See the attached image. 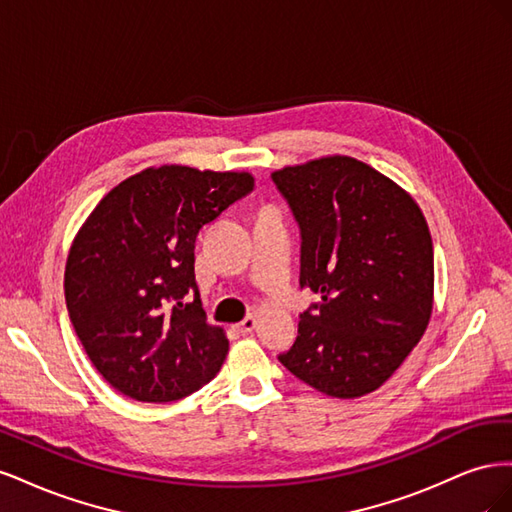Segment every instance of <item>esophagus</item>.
<instances>
[{
  "mask_svg": "<svg viewBox=\"0 0 512 512\" xmlns=\"http://www.w3.org/2000/svg\"><path fill=\"white\" fill-rule=\"evenodd\" d=\"M254 329H256V318H254V316H247V318H243V320H241V324H239V331H241L243 335L252 333Z\"/></svg>",
  "mask_w": 512,
  "mask_h": 512,
  "instance_id": "obj_1",
  "label": "esophagus"
}]
</instances>
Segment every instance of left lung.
<instances>
[{
  "label": "left lung",
  "mask_w": 512,
  "mask_h": 512,
  "mask_svg": "<svg viewBox=\"0 0 512 512\" xmlns=\"http://www.w3.org/2000/svg\"><path fill=\"white\" fill-rule=\"evenodd\" d=\"M271 177L301 228V288L322 299L301 314L297 339L277 359L329 397L374 393L431 318L425 215L395 181L348 156L286 166Z\"/></svg>",
  "instance_id": "8db88e82"
}]
</instances>
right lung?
Instances as JSON below:
<instances>
[{
  "label": "right lung",
  "mask_w": 512,
  "mask_h": 512,
  "mask_svg": "<svg viewBox=\"0 0 512 512\" xmlns=\"http://www.w3.org/2000/svg\"><path fill=\"white\" fill-rule=\"evenodd\" d=\"M254 190L250 173L166 164L121 181L74 237L64 275L72 327L121 395L164 404L218 374L228 339L194 277L198 230Z\"/></svg>",
  "instance_id": "right-lung-1"
}]
</instances>
